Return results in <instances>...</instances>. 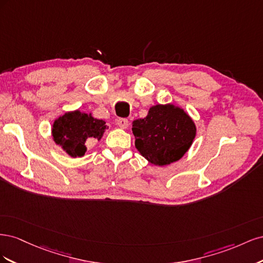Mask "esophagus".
I'll list each match as a JSON object with an SVG mask.
<instances>
[{"label": "esophagus", "mask_w": 263, "mask_h": 263, "mask_svg": "<svg viewBox=\"0 0 263 263\" xmlns=\"http://www.w3.org/2000/svg\"><path fill=\"white\" fill-rule=\"evenodd\" d=\"M116 124H117L118 127H121V128L125 129V128H127V127H128L129 122H128V119H126V118H119V119H117Z\"/></svg>", "instance_id": "esophagus-1"}]
</instances>
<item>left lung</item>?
<instances>
[{"label":"left lung","mask_w":263,"mask_h":263,"mask_svg":"<svg viewBox=\"0 0 263 263\" xmlns=\"http://www.w3.org/2000/svg\"><path fill=\"white\" fill-rule=\"evenodd\" d=\"M135 146L142 157L156 165H165L181 159L196 134L191 117L172 104L153 106L145 118L133 123Z\"/></svg>","instance_id":"8db88e82"}]
</instances>
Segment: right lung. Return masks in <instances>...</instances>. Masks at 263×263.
<instances>
[{"label":"right lung","mask_w":263,"mask_h":263,"mask_svg":"<svg viewBox=\"0 0 263 263\" xmlns=\"http://www.w3.org/2000/svg\"><path fill=\"white\" fill-rule=\"evenodd\" d=\"M106 129L105 122L79 110L66 113L55 119L52 136L55 144L71 157H82L86 151V142L100 140Z\"/></svg>","instance_id":"1"}]
</instances>
